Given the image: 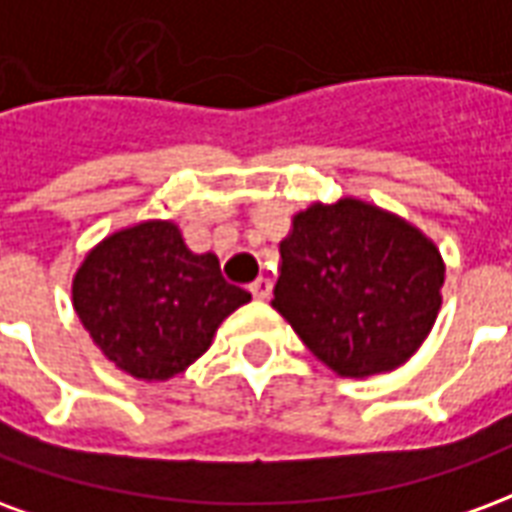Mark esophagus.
<instances>
[{
	"mask_svg": "<svg viewBox=\"0 0 512 512\" xmlns=\"http://www.w3.org/2000/svg\"><path fill=\"white\" fill-rule=\"evenodd\" d=\"M271 288H274V285H271V279H268V277H257L255 282L249 285L252 296H255V299H260V301H266L268 296H271Z\"/></svg>",
	"mask_w": 512,
	"mask_h": 512,
	"instance_id": "esophagus-1",
	"label": "esophagus"
}]
</instances>
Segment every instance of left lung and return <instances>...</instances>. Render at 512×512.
Instances as JSON below:
<instances>
[{
    "mask_svg": "<svg viewBox=\"0 0 512 512\" xmlns=\"http://www.w3.org/2000/svg\"><path fill=\"white\" fill-rule=\"evenodd\" d=\"M271 307L337 376L389 373L441 310L444 260L414 224L370 202H315L279 244Z\"/></svg>",
    "mask_w": 512,
    "mask_h": 512,
    "instance_id": "left-lung-1",
    "label": "left lung"
}]
</instances>
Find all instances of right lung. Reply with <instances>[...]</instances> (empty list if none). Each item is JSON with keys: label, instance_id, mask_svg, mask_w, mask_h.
Instances as JSON below:
<instances>
[{"label": "right lung", "instance_id": "obj_1", "mask_svg": "<svg viewBox=\"0 0 512 512\" xmlns=\"http://www.w3.org/2000/svg\"><path fill=\"white\" fill-rule=\"evenodd\" d=\"M252 299L178 224L142 222L95 246L73 277V310L123 373L167 381L200 359L219 323Z\"/></svg>", "mask_w": 512, "mask_h": 512}]
</instances>
